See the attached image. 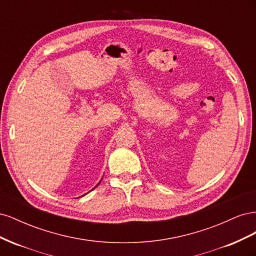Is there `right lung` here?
Instances as JSON below:
<instances>
[{"instance_id":"1","label":"right lung","mask_w":256,"mask_h":256,"mask_svg":"<svg viewBox=\"0 0 256 256\" xmlns=\"http://www.w3.org/2000/svg\"><path fill=\"white\" fill-rule=\"evenodd\" d=\"M97 186H98V184H97ZM97 186H96V187H97Z\"/></svg>"}]
</instances>
